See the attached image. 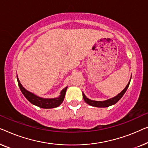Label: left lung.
<instances>
[{"label": "left lung", "instance_id": "8db88e82", "mask_svg": "<svg viewBox=\"0 0 148 148\" xmlns=\"http://www.w3.org/2000/svg\"><path fill=\"white\" fill-rule=\"evenodd\" d=\"M130 81H131V80H130V82H129V83L127 84V85L126 86L125 88L123 89V90H122L121 92H120L119 94L116 95V97L112 98V99H111L107 100V101H92V100L88 99V98H86V96H85L84 93L82 92L83 99H84V101L86 102L87 104H88L89 105L93 106V107H109V106H111V105H114V104L117 103V102L121 99V98L123 96V95L125 94V92H126L127 89L128 88L129 85H130Z\"/></svg>", "mask_w": 148, "mask_h": 148}]
</instances>
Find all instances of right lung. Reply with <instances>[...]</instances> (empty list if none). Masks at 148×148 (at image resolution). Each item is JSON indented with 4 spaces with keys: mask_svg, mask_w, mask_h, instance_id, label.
<instances>
[{
    "mask_svg": "<svg viewBox=\"0 0 148 148\" xmlns=\"http://www.w3.org/2000/svg\"><path fill=\"white\" fill-rule=\"evenodd\" d=\"M17 81L20 90L22 92L23 95L25 96V97L33 105H36L40 108H43V109H51V108L57 107L61 105L64 99L66 90H67L68 88V87H66L65 88H64L61 91L60 96L58 98H56V99H43V98L37 97V96L27 90L21 84L18 78Z\"/></svg>",
    "mask_w": 148,
    "mask_h": 148,
    "instance_id": "1",
    "label": "right lung"
}]
</instances>
